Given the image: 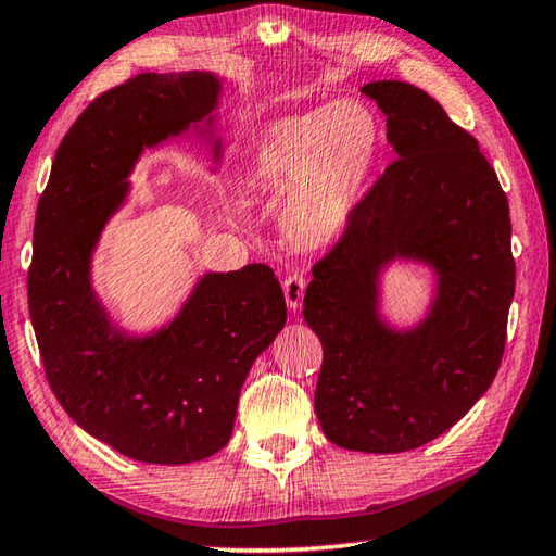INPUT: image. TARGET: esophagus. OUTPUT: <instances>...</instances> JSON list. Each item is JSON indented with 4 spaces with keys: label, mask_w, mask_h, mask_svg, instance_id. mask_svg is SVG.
Returning a JSON list of instances; mask_svg holds the SVG:
<instances>
[{
    "label": "esophagus",
    "mask_w": 556,
    "mask_h": 556,
    "mask_svg": "<svg viewBox=\"0 0 556 556\" xmlns=\"http://www.w3.org/2000/svg\"><path fill=\"white\" fill-rule=\"evenodd\" d=\"M304 290H307V278L302 274H290L286 280H282V292H286V302L292 312L300 309Z\"/></svg>",
    "instance_id": "34e87169"
}]
</instances>
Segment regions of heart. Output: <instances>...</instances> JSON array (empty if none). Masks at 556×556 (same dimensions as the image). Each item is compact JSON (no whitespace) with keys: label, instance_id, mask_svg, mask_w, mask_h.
<instances>
[{"label":"heart","instance_id":"heart-1","mask_svg":"<svg viewBox=\"0 0 556 556\" xmlns=\"http://www.w3.org/2000/svg\"><path fill=\"white\" fill-rule=\"evenodd\" d=\"M379 151L377 117L341 100L270 122L249 157L247 182L264 197H288V237L319 247L348 225Z\"/></svg>","mask_w":556,"mask_h":556}]
</instances>
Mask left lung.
Wrapping results in <instances>:
<instances>
[{
	"label": "left lung",
	"mask_w": 556,
	"mask_h": 556,
	"mask_svg": "<svg viewBox=\"0 0 556 556\" xmlns=\"http://www.w3.org/2000/svg\"><path fill=\"white\" fill-rule=\"evenodd\" d=\"M362 93L387 115L399 161L314 264L302 314L324 348L314 410L326 439L401 453L456 425L500 371L516 290L511 218L478 141L432 96L405 81ZM395 257L438 274L433 307L407 332L378 314V274Z\"/></svg>",
	"instance_id": "obj_1"
}]
</instances>
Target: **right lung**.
<instances>
[{"label":"right lung","mask_w":556,"mask_h":556,"mask_svg":"<svg viewBox=\"0 0 556 556\" xmlns=\"http://www.w3.org/2000/svg\"><path fill=\"white\" fill-rule=\"evenodd\" d=\"M218 96L208 72H149L98 96L54 153L33 230L28 312L52 393L90 437L157 466L228 444L247 374L288 319L266 264L201 276L151 336L112 324L90 286V256L143 149L213 124Z\"/></svg>","instance_id":"right-lung-1"}]
</instances>
